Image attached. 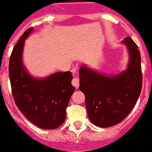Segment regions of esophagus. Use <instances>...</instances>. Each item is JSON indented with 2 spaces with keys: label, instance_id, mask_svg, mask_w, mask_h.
<instances>
[{
  "label": "esophagus",
  "instance_id": "1",
  "mask_svg": "<svg viewBox=\"0 0 152 152\" xmlns=\"http://www.w3.org/2000/svg\"><path fill=\"white\" fill-rule=\"evenodd\" d=\"M71 83L74 87L77 88V87H79V79H78L77 77H74V78H73V80H72Z\"/></svg>",
  "mask_w": 152,
  "mask_h": 152
}]
</instances>
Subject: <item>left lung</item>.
Segmentation results:
<instances>
[{
  "label": "left lung",
  "mask_w": 152,
  "mask_h": 152,
  "mask_svg": "<svg viewBox=\"0 0 152 152\" xmlns=\"http://www.w3.org/2000/svg\"><path fill=\"white\" fill-rule=\"evenodd\" d=\"M129 59L127 69L116 75H102L85 65L79 69V89L85 95L90 121L107 128L122 121L134 107L142 85L141 56L130 37L122 41Z\"/></svg>",
  "instance_id": "8db88e82"
}]
</instances>
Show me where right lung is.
I'll return each instance as SVG.
<instances>
[{
  "label": "right lung",
  "instance_id": "add662e5",
  "mask_svg": "<svg viewBox=\"0 0 152 152\" xmlns=\"http://www.w3.org/2000/svg\"><path fill=\"white\" fill-rule=\"evenodd\" d=\"M33 31L23 33L13 48L9 63L12 94L22 113L41 129H54L62 125L66 108L75 87L72 86L71 72H57L44 78L28 74L23 63L24 43Z\"/></svg>",
  "mask_w": 152,
  "mask_h": 152
}]
</instances>
